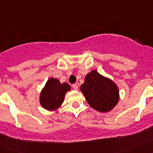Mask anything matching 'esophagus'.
<instances>
[{
    "instance_id": "34e87169",
    "label": "esophagus",
    "mask_w": 153,
    "mask_h": 153,
    "mask_svg": "<svg viewBox=\"0 0 153 153\" xmlns=\"http://www.w3.org/2000/svg\"><path fill=\"white\" fill-rule=\"evenodd\" d=\"M73 88H74L75 90H78V84H77V83H75V84L73 85Z\"/></svg>"
}]
</instances>
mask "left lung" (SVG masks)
<instances>
[{"label": "left lung", "instance_id": "8db88e82", "mask_svg": "<svg viewBox=\"0 0 153 153\" xmlns=\"http://www.w3.org/2000/svg\"><path fill=\"white\" fill-rule=\"evenodd\" d=\"M80 90L92 108L97 111L106 113L115 107L119 101V89L109 78L92 70L85 77Z\"/></svg>", "mask_w": 153, "mask_h": 153}]
</instances>
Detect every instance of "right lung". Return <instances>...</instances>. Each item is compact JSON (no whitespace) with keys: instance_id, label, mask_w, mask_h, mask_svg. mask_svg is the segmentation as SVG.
Wrapping results in <instances>:
<instances>
[{"instance_id":"obj_1","label":"right lung","mask_w":153,"mask_h":153,"mask_svg":"<svg viewBox=\"0 0 153 153\" xmlns=\"http://www.w3.org/2000/svg\"><path fill=\"white\" fill-rule=\"evenodd\" d=\"M70 90V86L67 83H60L59 79L50 78L41 90L40 102L42 107L47 110H55L61 106L65 94Z\"/></svg>"}]
</instances>
